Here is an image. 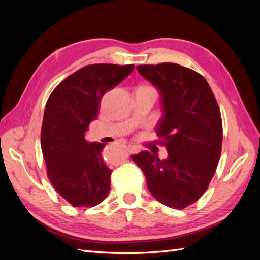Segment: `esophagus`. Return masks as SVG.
<instances>
[{
	"label": "esophagus",
	"instance_id": "1",
	"mask_svg": "<svg viewBox=\"0 0 260 260\" xmlns=\"http://www.w3.org/2000/svg\"><path fill=\"white\" fill-rule=\"evenodd\" d=\"M127 148H128V151H129L130 154L137 153V152L139 151V147H138V146H135V145H132V144H128V145H127Z\"/></svg>",
	"mask_w": 260,
	"mask_h": 260
}]
</instances>
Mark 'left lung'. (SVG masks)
<instances>
[{
	"mask_svg": "<svg viewBox=\"0 0 260 260\" xmlns=\"http://www.w3.org/2000/svg\"><path fill=\"white\" fill-rule=\"evenodd\" d=\"M137 69L161 96L157 144L166 146L168 157L160 160L145 151L131 158L144 172L157 201L183 209L206 192L215 175L222 146L221 114L208 82L194 70L174 62Z\"/></svg>",
	"mask_w": 260,
	"mask_h": 260,
	"instance_id": "obj_1",
	"label": "left lung"
}]
</instances>
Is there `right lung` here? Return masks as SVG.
<instances>
[{"label": "right lung", "mask_w": 260, "mask_h": 260, "mask_svg": "<svg viewBox=\"0 0 260 260\" xmlns=\"http://www.w3.org/2000/svg\"><path fill=\"white\" fill-rule=\"evenodd\" d=\"M135 65L94 64L68 76L45 105L41 147L48 177L57 193L75 207L95 206L111 190V175L102 151L105 144L86 142L104 94L128 77Z\"/></svg>", "instance_id": "1"}]
</instances>
